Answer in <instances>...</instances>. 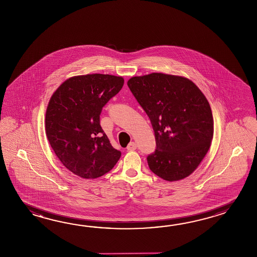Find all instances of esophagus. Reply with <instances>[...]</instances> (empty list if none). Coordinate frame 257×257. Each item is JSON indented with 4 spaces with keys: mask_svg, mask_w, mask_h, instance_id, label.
Returning <instances> with one entry per match:
<instances>
[{
    "mask_svg": "<svg viewBox=\"0 0 257 257\" xmlns=\"http://www.w3.org/2000/svg\"><path fill=\"white\" fill-rule=\"evenodd\" d=\"M136 149L137 145L135 142H131V143L127 145V147H126V150H127V151H130V152H131V151H134V150H136Z\"/></svg>",
    "mask_w": 257,
    "mask_h": 257,
    "instance_id": "obj_1",
    "label": "esophagus"
}]
</instances>
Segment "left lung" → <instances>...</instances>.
Returning <instances> with one entry per match:
<instances>
[{
    "instance_id": "left-lung-1",
    "label": "left lung",
    "mask_w": 257,
    "mask_h": 257,
    "mask_svg": "<svg viewBox=\"0 0 257 257\" xmlns=\"http://www.w3.org/2000/svg\"><path fill=\"white\" fill-rule=\"evenodd\" d=\"M127 86L153 126L156 150L147 157L153 174L174 182L191 175L213 138L210 105L189 79L153 72L132 77Z\"/></svg>"
}]
</instances>
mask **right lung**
I'll return each instance as SVG.
<instances>
[{
	"label": "right lung",
	"mask_w": 257,
	"mask_h": 257,
	"mask_svg": "<svg viewBox=\"0 0 257 257\" xmlns=\"http://www.w3.org/2000/svg\"><path fill=\"white\" fill-rule=\"evenodd\" d=\"M124 84L120 76L87 74L62 82L50 97L46 134L67 169L94 179L113 169L121 153L111 145L100 125V114Z\"/></svg>",
	"instance_id": "1"
}]
</instances>
